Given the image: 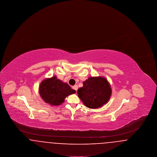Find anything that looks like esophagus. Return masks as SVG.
<instances>
[{"label": "esophagus", "mask_w": 157, "mask_h": 157, "mask_svg": "<svg viewBox=\"0 0 157 157\" xmlns=\"http://www.w3.org/2000/svg\"><path fill=\"white\" fill-rule=\"evenodd\" d=\"M72 88H73V90H75L76 91L78 90V85H75L74 86H72Z\"/></svg>", "instance_id": "esophagus-1"}]
</instances>
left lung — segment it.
<instances>
[{
	"instance_id": "1",
	"label": "left lung",
	"mask_w": 157,
	"mask_h": 157,
	"mask_svg": "<svg viewBox=\"0 0 157 157\" xmlns=\"http://www.w3.org/2000/svg\"><path fill=\"white\" fill-rule=\"evenodd\" d=\"M77 93L86 107L97 109L108 102L112 90L105 78L90 77L83 82V86L78 89Z\"/></svg>"
}]
</instances>
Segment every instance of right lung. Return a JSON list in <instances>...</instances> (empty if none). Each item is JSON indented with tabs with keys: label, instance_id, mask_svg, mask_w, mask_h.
<instances>
[{
	"label": "right lung",
	"instance_id": "right-lung-1",
	"mask_svg": "<svg viewBox=\"0 0 157 157\" xmlns=\"http://www.w3.org/2000/svg\"><path fill=\"white\" fill-rule=\"evenodd\" d=\"M39 92L46 103L53 106L61 104L64 102L65 98L76 92L67 83L57 79L55 76L42 81L39 85Z\"/></svg>",
	"mask_w": 157,
	"mask_h": 157
}]
</instances>
